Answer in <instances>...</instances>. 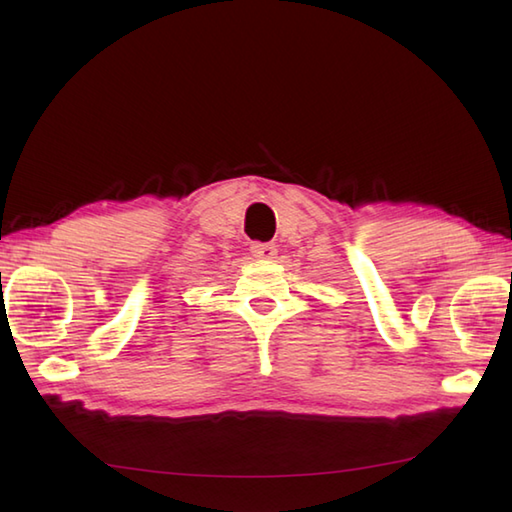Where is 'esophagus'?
Instances as JSON below:
<instances>
[{
	"mask_svg": "<svg viewBox=\"0 0 512 512\" xmlns=\"http://www.w3.org/2000/svg\"><path fill=\"white\" fill-rule=\"evenodd\" d=\"M250 253L259 259H273L277 255V246L273 242H253L250 244Z\"/></svg>",
	"mask_w": 512,
	"mask_h": 512,
	"instance_id": "34e87169",
	"label": "esophagus"
}]
</instances>
